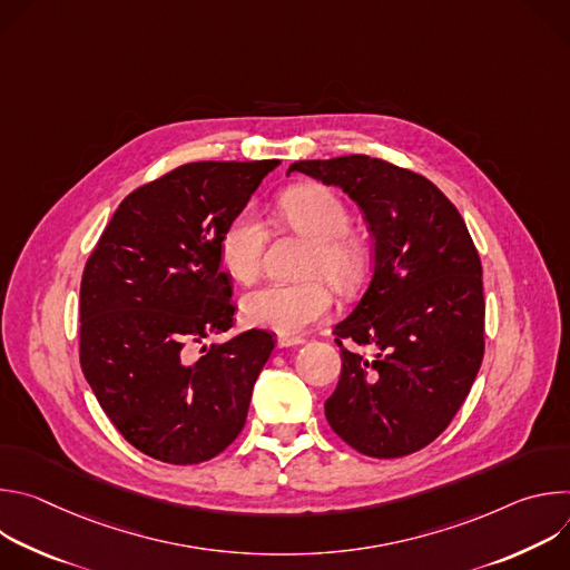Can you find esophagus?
<instances>
[{
    "label": "esophagus",
    "mask_w": 570,
    "mask_h": 570,
    "mask_svg": "<svg viewBox=\"0 0 570 570\" xmlns=\"http://www.w3.org/2000/svg\"><path fill=\"white\" fill-rule=\"evenodd\" d=\"M302 343H304L302 336H279L277 338L279 347H295V345H302Z\"/></svg>",
    "instance_id": "esophagus-1"
}]
</instances>
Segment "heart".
<instances>
[{"mask_svg":"<svg viewBox=\"0 0 570 570\" xmlns=\"http://www.w3.org/2000/svg\"><path fill=\"white\" fill-rule=\"evenodd\" d=\"M282 220L313 240V250L306 259V275L311 279L297 284L271 282L243 295L240 311L250 324L279 334H297L308 324L322 320L334 306V288L354 291L367 266V253L361 238L350 232L352 214L343 198L322 185H297L286 189L277 200ZM218 253L225 271L248 284L264 266L266 227L259 216L246 207L236 212L225 225L218 243ZM324 274L323 278L318 275Z\"/></svg>","mask_w":570,"mask_h":570,"instance_id":"b5f03b06","label":"heart"}]
</instances>
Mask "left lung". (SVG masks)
Returning <instances> with one entry per match:
<instances>
[{
    "instance_id": "left-lung-1",
    "label": "left lung",
    "mask_w": 570,
    "mask_h": 570,
    "mask_svg": "<svg viewBox=\"0 0 570 570\" xmlns=\"http://www.w3.org/2000/svg\"><path fill=\"white\" fill-rule=\"evenodd\" d=\"M288 171L341 187L374 236L370 286L334 330L343 370L324 415L363 455H411L451 424L482 363V266L471 234L431 180L385 159L354 153Z\"/></svg>"
}]
</instances>
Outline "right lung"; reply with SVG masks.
Returning <instances> with one entry per match:
<instances>
[{
  "mask_svg": "<svg viewBox=\"0 0 570 570\" xmlns=\"http://www.w3.org/2000/svg\"><path fill=\"white\" fill-rule=\"evenodd\" d=\"M279 165L189 161L128 194L80 279V367L104 413L137 451L198 464L248 417L275 341L250 330L198 347L234 320L218 243Z\"/></svg>",
  "mask_w": 570,
  "mask_h": 570,
  "instance_id": "1",
  "label": "right lung"
}]
</instances>
